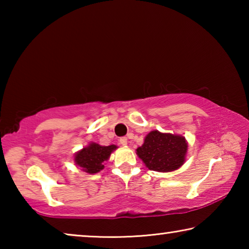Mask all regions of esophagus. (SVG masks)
<instances>
[{"label":"esophagus","mask_w":249,"mask_h":249,"mask_svg":"<svg viewBox=\"0 0 249 249\" xmlns=\"http://www.w3.org/2000/svg\"><path fill=\"white\" fill-rule=\"evenodd\" d=\"M120 144H121L122 146H126V145H127V138H126V137H121V138H120Z\"/></svg>","instance_id":"obj_1"}]
</instances>
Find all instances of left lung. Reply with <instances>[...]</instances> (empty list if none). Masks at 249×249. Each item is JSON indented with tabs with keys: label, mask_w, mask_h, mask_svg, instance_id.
I'll return each instance as SVG.
<instances>
[{
	"label": "left lung",
	"mask_w": 249,
	"mask_h": 249,
	"mask_svg": "<svg viewBox=\"0 0 249 249\" xmlns=\"http://www.w3.org/2000/svg\"><path fill=\"white\" fill-rule=\"evenodd\" d=\"M187 150L188 142L181 135L151 130L136 154L148 169L170 172L183 165Z\"/></svg>",
	"instance_id": "obj_1"
}]
</instances>
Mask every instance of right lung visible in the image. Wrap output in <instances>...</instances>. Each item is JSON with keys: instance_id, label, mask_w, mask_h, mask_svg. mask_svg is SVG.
Masks as SVG:
<instances>
[{"instance_id": "obj_1", "label": "right lung", "mask_w": 249, "mask_h": 249, "mask_svg": "<svg viewBox=\"0 0 249 249\" xmlns=\"http://www.w3.org/2000/svg\"><path fill=\"white\" fill-rule=\"evenodd\" d=\"M116 148L115 145L101 146L96 142H90L89 146L84 147L74 155V162L87 174H96L103 169L104 162L108 160Z\"/></svg>"}]
</instances>
